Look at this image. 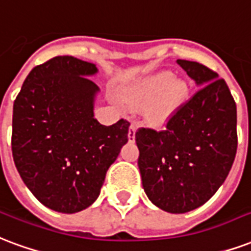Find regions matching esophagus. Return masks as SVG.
<instances>
[{"mask_svg":"<svg viewBox=\"0 0 251 251\" xmlns=\"http://www.w3.org/2000/svg\"><path fill=\"white\" fill-rule=\"evenodd\" d=\"M135 131H137V124H135V122H131L130 126H129V133H127V138H129L130 142L134 141Z\"/></svg>","mask_w":251,"mask_h":251,"instance_id":"esophagus-1","label":"esophagus"}]
</instances>
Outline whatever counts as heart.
<instances>
[{
	"label": "heart",
	"instance_id": "heart-1",
	"mask_svg": "<svg viewBox=\"0 0 251 251\" xmlns=\"http://www.w3.org/2000/svg\"><path fill=\"white\" fill-rule=\"evenodd\" d=\"M189 93V85L183 79L176 78L172 72L150 75L129 92L127 100L134 106L151 105L146 117L154 125H162L178 110Z\"/></svg>",
	"mask_w": 251,
	"mask_h": 251
}]
</instances>
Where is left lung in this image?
Instances as JSON below:
<instances>
[{
    "instance_id": "obj_1",
    "label": "left lung",
    "mask_w": 251,
    "mask_h": 251,
    "mask_svg": "<svg viewBox=\"0 0 251 251\" xmlns=\"http://www.w3.org/2000/svg\"><path fill=\"white\" fill-rule=\"evenodd\" d=\"M200 86L169 118L163 130L140 127L142 186L159 209L181 214L194 210L225 182L237 153V106L225 79L205 65L178 59Z\"/></svg>"
}]
</instances>
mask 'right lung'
<instances>
[{"instance_id": "1", "label": "right lung", "mask_w": 251, "mask_h": 251, "mask_svg": "<svg viewBox=\"0 0 251 251\" xmlns=\"http://www.w3.org/2000/svg\"><path fill=\"white\" fill-rule=\"evenodd\" d=\"M96 65L58 55L27 74L13 105L12 153L22 181L58 213L86 209L100 196L107 169L127 142L130 122L94 118Z\"/></svg>"}]
</instances>
